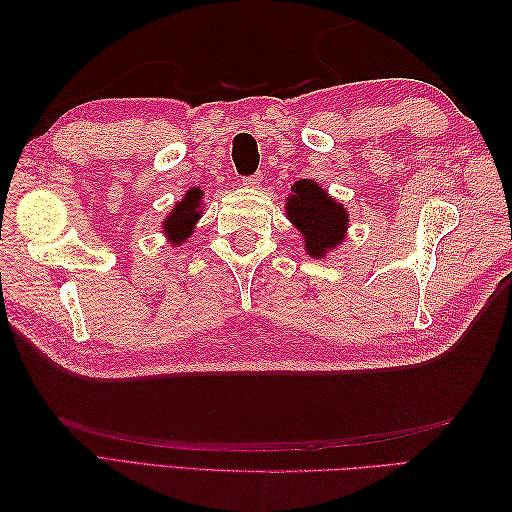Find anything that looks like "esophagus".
I'll return each mask as SVG.
<instances>
[{"mask_svg": "<svg viewBox=\"0 0 512 512\" xmlns=\"http://www.w3.org/2000/svg\"><path fill=\"white\" fill-rule=\"evenodd\" d=\"M259 184H262V176H248V178H244V187H248V189H255V187H259Z\"/></svg>", "mask_w": 512, "mask_h": 512, "instance_id": "1", "label": "esophagus"}]
</instances>
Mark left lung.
<instances>
[{"mask_svg":"<svg viewBox=\"0 0 512 512\" xmlns=\"http://www.w3.org/2000/svg\"><path fill=\"white\" fill-rule=\"evenodd\" d=\"M288 220L303 235V246L310 257L323 259L339 246L347 231V211L314 180H297L286 200Z\"/></svg>","mask_w":512,"mask_h":512,"instance_id":"1","label":"left lung"}]
</instances>
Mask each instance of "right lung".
<instances>
[{
	"mask_svg": "<svg viewBox=\"0 0 512 512\" xmlns=\"http://www.w3.org/2000/svg\"><path fill=\"white\" fill-rule=\"evenodd\" d=\"M202 195L204 191L198 187H191L187 195L180 202H176L171 213L167 215V220L162 222V233L169 237V242L173 246H180L184 239L191 237L195 222L202 217Z\"/></svg>",
	"mask_w": 512,
	"mask_h": 512,
	"instance_id": "obj_1",
	"label": "right lung"
}]
</instances>
